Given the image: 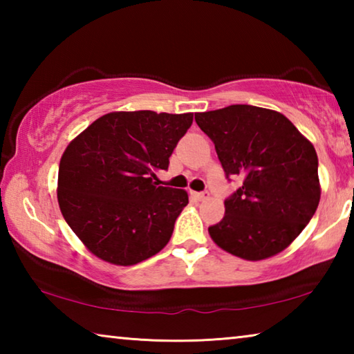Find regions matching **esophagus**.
Returning a JSON list of instances; mask_svg holds the SVG:
<instances>
[{
    "label": "esophagus",
    "instance_id": "1",
    "mask_svg": "<svg viewBox=\"0 0 354 354\" xmlns=\"http://www.w3.org/2000/svg\"><path fill=\"white\" fill-rule=\"evenodd\" d=\"M192 198L196 201H205L207 198V194H203V192H192Z\"/></svg>",
    "mask_w": 354,
    "mask_h": 354
}]
</instances>
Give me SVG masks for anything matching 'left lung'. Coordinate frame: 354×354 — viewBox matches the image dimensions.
Masks as SVG:
<instances>
[{"label": "left lung", "mask_w": 354, "mask_h": 354, "mask_svg": "<svg viewBox=\"0 0 354 354\" xmlns=\"http://www.w3.org/2000/svg\"><path fill=\"white\" fill-rule=\"evenodd\" d=\"M195 122L214 142L226 178L243 179L225 200V217L209 226L212 241L247 261L281 253L319 206L314 145L283 113L257 106L198 112Z\"/></svg>", "instance_id": "1"}]
</instances>
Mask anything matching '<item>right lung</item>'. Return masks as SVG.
<instances>
[{
    "mask_svg": "<svg viewBox=\"0 0 354 354\" xmlns=\"http://www.w3.org/2000/svg\"><path fill=\"white\" fill-rule=\"evenodd\" d=\"M192 122L194 113L111 112L68 143L59 164L57 201L92 254L134 266L169 243L189 196L159 185L156 171L169 169Z\"/></svg>",
    "mask_w": 354,
    "mask_h": 354,
    "instance_id": "1",
    "label": "right lung"
}]
</instances>
